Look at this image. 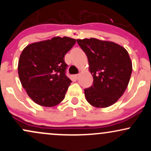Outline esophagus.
<instances>
[{"instance_id":"obj_1","label":"esophagus","mask_w":151,"mask_h":151,"mask_svg":"<svg viewBox=\"0 0 151 151\" xmlns=\"http://www.w3.org/2000/svg\"><path fill=\"white\" fill-rule=\"evenodd\" d=\"M79 75H80V74H75V75H74V77H75V79H78V78L79 77Z\"/></svg>"}]
</instances>
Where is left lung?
Here are the masks:
<instances>
[{"label":"left lung","instance_id":"8db88e82","mask_svg":"<svg viewBox=\"0 0 151 151\" xmlns=\"http://www.w3.org/2000/svg\"><path fill=\"white\" fill-rule=\"evenodd\" d=\"M86 53L93 85L84 89L87 101L96 108L113 105L124 93L132 73V62L124 47L96 38L77 40Z\"/></svg>","mask_w":151,"mask_h":151}]
</instances>
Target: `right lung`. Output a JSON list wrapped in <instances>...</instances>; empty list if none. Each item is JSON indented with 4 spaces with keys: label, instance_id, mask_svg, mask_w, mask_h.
I'll return each mask as SVG.
<instances>
[{
    "label": "right lung",
    "instance_id": "right-lung-1",
    "mask_svg": "<svg viewBox=\"0 0 151 151\" xmlns=\"http://www.w3.org/2000/svg\"><path fill=\"white\" fill-rule=\"evenodd\" d=\"M76 40L55 37L33 42L22 50L18 72L22 87L35 103L52 107L65 98L72 81L66 76L65 55Z\"/></svg>",
    "mask_w": 151,
    "mask_h": 151
}]
</instances>
